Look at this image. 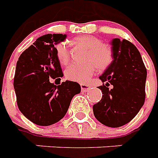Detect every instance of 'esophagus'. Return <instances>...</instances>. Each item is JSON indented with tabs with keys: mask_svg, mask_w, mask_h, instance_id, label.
<instances>
[{
	"mask_svg": "<svg viewBox=\"0 0 158 158\" xmlns=\"http://www.w3.org/2000/svg\"><path fill=\"white\" fill-rule=\"evenodd\" d=\"M80 86H81V89H82V91H87V90L91 87L89 85H87V84H81Z\"/></svg>",
	"mask_w": 158,
	"mask_h": 158,
	"instance_id": "obj_1",
	"label": "esophagus"
}]
</instances>
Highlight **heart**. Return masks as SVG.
<instances>
[{
	"mask_svg": "<svg viewBox=\"0 0 158 158\" xmlns=\"http://www.w3.org/2000/svg\"><path fill=\"white\" fill-rule=\"evenodd\" d=\"M74 42L83 45L89 49L87 60L92 62L85 63H73L66 69V77L76 82L85 83L91 76L97 72L98 68L104 70L108 68L113 59L112 49L108 45L103 44L102 40L96 36H79L74 39ZM56 53L59 62L65 65L70 58V52L66 43H59L56 46Z\"/></svg>",
	"mask_w": 158,
	"mask_h": 158,
	"instance_id": "b5f03b06",
	"label": "heart"
}]
</instances>
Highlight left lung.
I'll use <instances>...</instances> for the list:
<instances>
[{"label": "left lung", "mask_w": 158, "mask_h": 158, "mask_svg": "<svg viewBox=\"0 0 158 158\" xmlns=\"http://www.w3.org/2000/svg\"><path fill=\"white\" fill-rule=\"evenodd\" d=\"M113 60L100 76L103 96L93 106L96 118L118 128L130 122L139 113L146 97V69L140 53L131 42L115 38L111 41Z\"/></svg>", "instance_id": "obj_1"}]
</instances>
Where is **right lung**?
<instances>
[{
    "label": "right lung",
    "mask_w": 158,
    "mask_h": 158,
    "mask_svg": "<svg viewBox=\"0 0 158 158\" xmlns=\"http://www.w3.org/2000/svg\"><path fill=\"white\" fill-rule=\"evenodd\" d=\"M66 38L67 35L62 34L40 36L17 62L13 85L18 106L37 125H52L61 120L73 97L81 91L77 82L67 80L60 85L50 82L63 76L55 45Z\"/></svg>",
    "instance_id": "right-lung-1"
}]
</instances>
